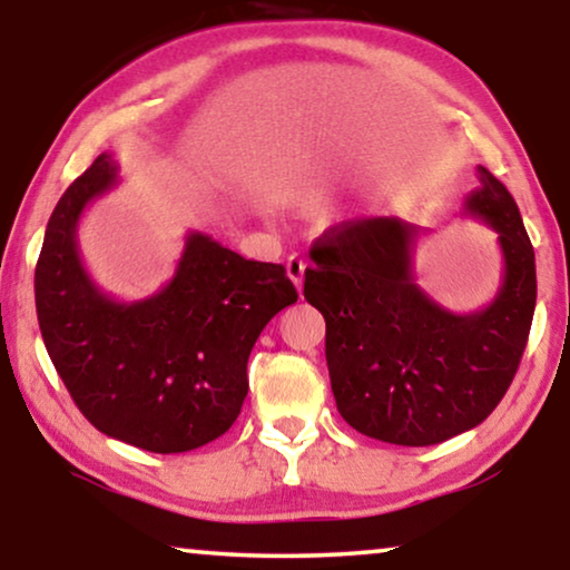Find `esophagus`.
Listing matches in <instances>:
<instances>
[{"label":"esophagus","mask_w":570,"mask_h":570,"mask_svg":"<svg viewBox=\"0 0 570 570\" xmlns=\"http://www.w3.org/2000/svg\"><path fill=\"white\" fill-rule=\"evenodd\" d=\"M285 269H287V277L293 279V285L301 291V287H303V275H306V269H308V259H303V256L293 254L291 259H287Z\"/></svg>","instance_id":"esophagus-1"}]
</instances>
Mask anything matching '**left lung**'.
I'll list each match as a JSON object with an SVG mask.
<instances>
[{
	"mask_svg": "<svg viewBox=\"0 0 570 570\" xmlns=\"http://www.w3.org/2000/svg\"><path fill=\"white\" fill-rule=\"evenodd\" d=\"M464 213L498 233L503 279L493 303L451 314L412 277L417 225L363 217L311 248L303 295L326 322V365L340 415L396 446H431L480 425L503 400L537 303L534 248L509 189L478 166Z\"/></svg>",
	"mask_w": 570,
	"mask_h": 570,
	"instance_id": "8db88e82",
	"label": "left lung"
}]
</instances>
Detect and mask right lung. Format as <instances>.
Returning <instances> with one entry per match:
<instances>
[{
    "mask_svg": "<svg viewBox=\"0 0 570 570\" xmlns=\"http://www.w3.org/2000/svg\"><path fill=\"white\" fill-rule=\"evenodd\" d=\"M116 174L111 155H98L53 207L36 264L38 326L67 392L100 433L181 454L236 423L254 342L298 291L283 264L244 259L197 230L163 291L131 303L106 295L82 267L77 223Z\"/></svg>",
    "mask_w": 570,
    "mask_h": 570,
    "instance_id": "obj_1",
    "label": "right lung"
}]
</instances>
